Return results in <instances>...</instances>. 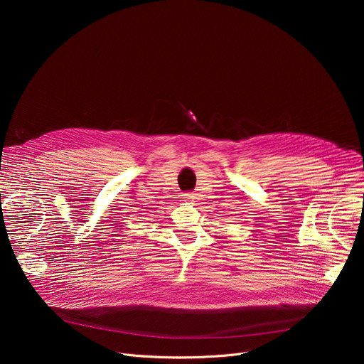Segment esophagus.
<instances>
[{"mask_svg":"<svg viewBox=\"0 0 364 364\" xmlns=\"http://www.w3.org/2000/svg\"><path fill=\"white\" fill-rule=\"evenodd\" d=\"M184 196V200L186 202H190V203H193V202H196V193H184L183 195Z\"/></svg>","mask_w":364,"mask_h":364,"instance_id":"1","label":"esophagus"}]
</instances>
